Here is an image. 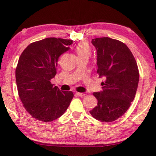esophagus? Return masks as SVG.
Listing matches in <instances>:
<instances>
[{"label":"esophagus","mask_w":156,"mask_h":156,"mask_svg":"<svg viewBox=\"0 0 156 156\" xmlns=\"http://www.w3.org/2000/svg\"><path fill=\"white\" fill-rule=\"evenodd\" d=\"M76 94L78 95V96L80 97H83V96H85L87 95V93H85V92H84V93H76Z\"/></svg>","instance_id":"1"}]
</instances>
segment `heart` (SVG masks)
Wrapping results in <instances>:
<instances>
[{"label":"heart","instance_id":"b5f03b06","mask_svg":"<svg viewBox=\"0 0 156 156\" xmlns=\"http://www.w3.org/2000/svg\"><path fill=\"white\" fill-rule=\"evenodd\" d=\"M76 51L79 57L83 56H88L91 54V48L87 42H80L76 46Z\"/></svg>","mask_w":156,"mask_h":156}]
</instances>
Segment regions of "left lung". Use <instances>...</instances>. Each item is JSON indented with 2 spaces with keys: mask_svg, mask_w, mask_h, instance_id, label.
Wrapping results in <instances>:
<instances>
[{
  "mask_svg": "<svg viewBox=\"0 0 156 156\" xmlns=\"http://www.w3.org/2000/svg\"><path fill=\"white\" fill-rule=\"evenodd\" d=\"M97 51V73L104 81L102 91L94 92L98 105L89 113L110 122L124 115L136 96L139 72L135 58L125 43L108 37L92 39Z\"/></svg>",
  "mask_w": 156,
  "mask_h": 156,
  "instance_id": "1",
  "label": "left lung"
}]
</instances>
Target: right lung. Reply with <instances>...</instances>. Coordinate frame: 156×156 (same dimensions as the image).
Masks as SVG:
<instances>
[{
  "instance_id": "right-lung-1",
  "label": "right lung",
  "mask_w": 156,
  "mask_h": 156,
  "mask_svg": "<svg viewBox=\"0 0 156 156\" xmlns=\"http://www.w3.org/2000/svg\"><path fill=\"white\" fill-rule=\"evenodd\" d=\"M72 43L67 39L44 38L29 44L20 55L16 69L18 95L26 111L36 120L51 122L69 106L73 92L60 90L51 80L56 74L60 56Z\"/></svg>"
}]
</instances>
